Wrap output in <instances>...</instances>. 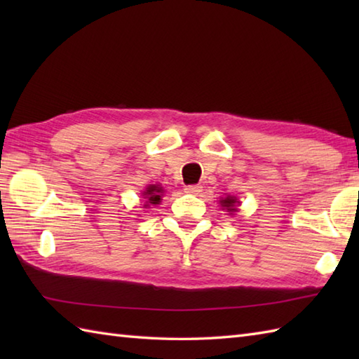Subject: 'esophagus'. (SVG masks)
I'll list each match as a JSON object with an SVG mask.
<instances>
[{"label":"esophagus","mask_w":359,"mask_h":359,"mask_svg":"<svg viewBox=\"0 0 359 359\" xmlns=\"http://www.w3.org/2000/svg\"><path fill=\"white\" fill-rule=\"evenodd\" d=\"M185 191L189 194H199L202 191V187L201 185H187Z\"/></svg>","instance_id":"esophagus-1"}]
</instances>
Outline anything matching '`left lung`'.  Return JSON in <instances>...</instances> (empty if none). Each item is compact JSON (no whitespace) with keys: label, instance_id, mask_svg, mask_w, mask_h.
Returning a JSON list of instances; mask_svg holds the SVG:
<instances>
[{"label":"left lung","instance_id":"obj_1","mask_svg":"<svg viewBox=\"0 0 359 359\" xmlns=\"http://www.w3.org/2000/svg\"><path fill=\"white\" fill-rule=\"evenodd\" d=\"M238 203H239V201L233 196H226L220 199V207L226 211H230V215H233L234 211H238Z\"/></svg>","mask_w":359,"mask_h":359}]
</instances>
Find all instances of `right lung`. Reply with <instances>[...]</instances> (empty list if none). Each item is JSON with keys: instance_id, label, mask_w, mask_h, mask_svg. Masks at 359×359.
I'll list each match as a JSON object with an SVG mask.
<instances>
[{"instance_id": "obj_1", "label": "right lung", "mask_w": 359, "mask_h": 359, "mask_svg": "<svg viewBox=\"0 0 359 359\" xmlns=\"http://www.w3.org/2000/svg\"><path fill=\"white\" fill-rule=\"evenodd\" d=\"M163 193V188L160 185H149L147 189L143 191L144 199H147V203H144V207H149V205H158L160 203V197H162Z\"/></svg>"}]
</instances>
